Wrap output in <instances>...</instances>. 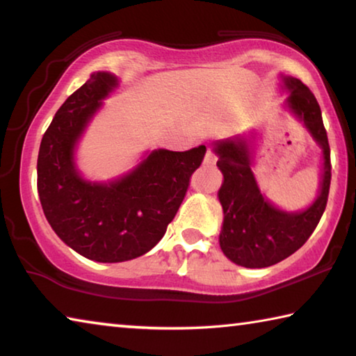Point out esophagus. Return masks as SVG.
Returning <instances> with one entry per match:
<instances>
[{"mask_svg":"<svg viewBox=\"0 0 356 356\" xmlns=\"http://www.w3.org/2000/svg\"><path fill=\"white\" fill-rule=\"evenodd\" d=\"M202 163L206 166H213L216 163V156H215L212 150H207V154H206V156H204Z\"/></svg>","mask_w":356,"mask_h":356,"instance_id":"34e87169","label":"esophagus"}]
</instances>
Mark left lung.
<instances>
[{"label":"left lung","instance_id":"obj_1","mask_svg":"<svg viewBox=\"0 0 356 356\" xmlns=\"http://www.w3.org/2000/svg\"><path fill=\"white\" fill-rule=\"evenodd\" d=\"M280 80V88L287 94L282 108L305 125L321 149L322 172L314 201L303 210H286L264 195L252 172L257 130L213 143L216 166L222 174L218 200L225 216L220 248L229 261L246 268L270 267L301 248L321 221L328 200L330 146L321 106L298 78L281 74Z\"/></svg>","mask_w":356,"mask_h":356}]
</instances>
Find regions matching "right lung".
Listing matches in <instances>:
<instances>
[{"label": "right lung", "instance_id": "1", "mask_svg": "<svg viewBox=\"0 0 356 356\" xmlns=\"http://www.w3.org/2000/svg\"><path fill=\"white\" fill-rule=\"evenodd\" d=\"M119 81L111 72L91 74L55 114L38 156V191L51 229L78 254L108 264L131 261L160 242L206 155L204 144L185 152L146 150L122 176L84 177L78 144Z\"/></svg>", "mask_w": 356, "mask_h": 356}]
</instances>
